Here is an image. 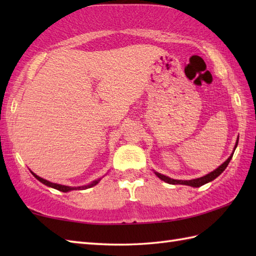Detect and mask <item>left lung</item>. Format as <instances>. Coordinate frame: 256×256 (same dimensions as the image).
Instances as JSON below:
<instances>
[{
	"label": "left lung",
	"mask_w": 256,
	"mask_h": 256,
	"mask_svg": "<svg viewBox=\"0 0 256 256\" xmlns=\"http://www.w3.org/2000/svg\"><path fill=\"white\" fill-rule=\"evenodd\" d=\"M238 140H236V143L234 150H236V146H238ZM232 156H233V153L231 154V156L229 157V158H228L224 162V164L220 165L214 172H211L210 174H208V175H206L204 177H200V178H197V179H192V180H176V179H172V178L167 177L165 175H162V174H158V172H155V174H156L157 177L162 179V180H164L165 182H168V184H188V186H192V187H200V186H202V184L209 182L211 180H214V179H216V177H218L220 174L226 170V166L229 165V162H230V160L232 158Z\"/></svg>",
	"instance_id": "1"
}]
</instances>
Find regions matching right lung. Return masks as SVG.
Masks as SVG:
<instances>
[{"instance_id": "add662e5", "label": "right lung", "mask_w": 256, "mask_h": 256, "mask_svg": "<svg viewBox=\"0 0 256 256\" xmlns=\"http://www.w3.org/2000/svg\"><path fill=\"white\" fill-rule=\"evenodd\" d=\"M32 175H34V177L36 178V179H38V180H40V182H42L44 184H46V186H48V187H52V188H55V189H57V190H59V192H70V190H77V189H86V188H91V187H94V186H96V184L100 182V179H96V180H94V182H92L91 184H86V186H82V187H69V186H64V184H54V182H48V180H46V179H42V177H40V176H37L36 174H34L32 172Z\"/></svg>"}]
</instances>
